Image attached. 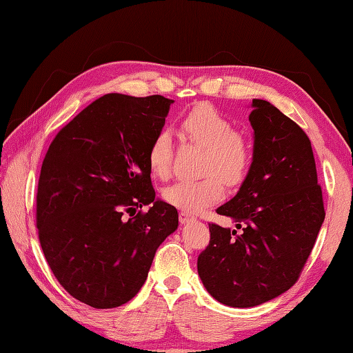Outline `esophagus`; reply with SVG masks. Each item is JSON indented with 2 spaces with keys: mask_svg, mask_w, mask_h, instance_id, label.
Here are the masks:
<instances>
[{
  "mask_svg": "<svg viewBox=\"0 0 353 353\" xmlns=\"http://www.w3.org/2000/svg\"><path fill=\"white\" fill-rule=\"evenodd\" d=\"M194 218L191 216V214H188L187 212H181L179 213V221H181V224H188L190 221H193Z\"/></svg>",
  "mask_w": 353,
  "mask_h": 353,
  "instance_id": "34e87169",
  "label": "esophagus"
}]
</instances>
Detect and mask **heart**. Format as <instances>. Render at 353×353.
I'll return each instance as SVG.
<instances>
[{
  "instance_id": "b5f03b06",
  "label": "heart",
  "mask_w": 353,
  "mask_h": 353,
  "mask_svg": "<svg viewBox=\"0 0 353 353\" xmlns=\"http://www.w3.org/2000/svg\"><path fill=\"white\" fill-rule=\"evenodd\" d=\"M181 128L191 141L204 146L201 171L205 176L196 181L181 179L172 182L163 188L162 198L179 210L198 213L223 198V181L235 187L246 179L254 162V151L235 124L210 104L193 107L183 117ZM171 154L170 130L160 129L148 148V166L154 176L168 174Z\"/></svg>"
}]
</instances>
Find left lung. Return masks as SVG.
Wrapping results in <instances>:
<instances>
[{"label": "left lung", "mask_w": 353, "mask_h": 353, "mask_svg": "<svg viewBox=\"0 0 353 353\" xmlns=\"http://www.w3.org/2000/svg\"><path fill=\"white\" fill-rule=\"evenodd\" d=\"M252 107V166L216 210L241 230L208 224L210 241L198 256L207 291L236 308L265 303L297 282L325 218L307 134L268 101L254 99Z\"/></svg>", "instance_id": "1"}]
</instances>
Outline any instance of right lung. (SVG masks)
Segmentation results:
<instances>
[{"label":"right lung","mask_w":353,"mask_h":353,"mask_svg":"<svg viewBox=\"0 0 353 353\" xmlns=\"http://www.w3.org/2000/svg\"><path fill=\"white\" fill-rule=\"evenodd\" d=\"M171 103L160 94H104L59 130L41 163V250L59 283L93 308L129 302L177 229L176 207L155 199L148 166L149 143Z\"/></svg>","instance_id":"1"}]
</instances>
